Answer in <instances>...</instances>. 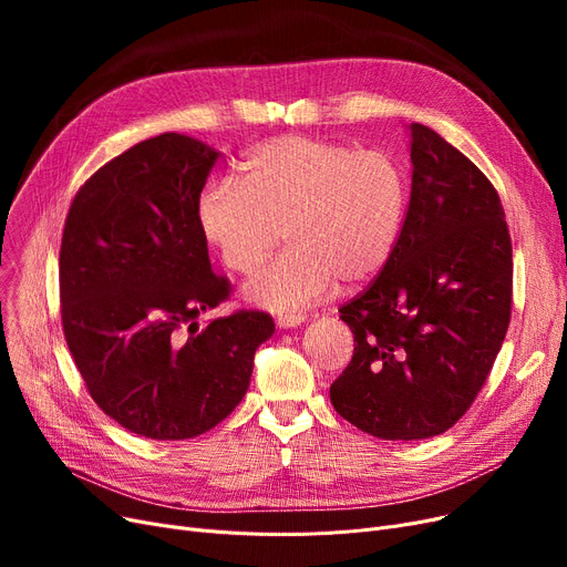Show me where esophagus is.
<instances>
[{
	"label": "esophagus",
	"instance_id": "obj_1",
	"mask_svg": "<svg viewBox=\"0 0 567 567\" xmlns=\"http://www.w3.org/2000/svg\"><path fill=\"white\" fill-rule=\"evenodd\" d=\"M306 321V315H280L276 323L280 329H291V326H301Z\"/></svg>",
	"mask_w": 567,
	"mask_h": 567
}]
</instances>
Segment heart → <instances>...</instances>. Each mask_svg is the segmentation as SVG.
I'll use <instances>...</instances> for the list:
<instances>
[{
  "instance_id": "obj_1",
  "label": "heart",
  "mask_w": 567,
  "mask_h": 567,
  "mask_svg": "<svg viewBox=\"0 0 567 567\" xmlns=\"http://www.w3.org/2000/svg\"><path fill=\"white\" fill-rule=\"evenodd\" d=\"M400 163L331 140L280 135L238 163V186L206 184L197 223L229 274L252 276L282 238L287 250L248 285L266 310L293 312L336 282L372 280L391 259L406 218Z\"/></svg>"
}]
</instances>
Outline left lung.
Returning <instances> with one entry per match:
<instances>
[{"instance_id": "obj_1", "label": "left lung", "mask_w": 567, "mask_h": 567, "mask_svg": "<svg viewBox=\"0 0 567 567\" xmlns=\"http://www.w3.org/2000/svg\"><path fill=\"white\" fill-rule=\"evenodd\" d=\"M411 199L381 274L340 319L353 355L336 411L377 439L451 430L485 385L513 310V244L489 178L432 128L411 124Z\"/></svg>"}]
</instances>
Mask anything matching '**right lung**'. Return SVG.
Here are the masks:
<instances>
[{"mask_svg": "<svg viewBox=\"0 0 567 567\" xmlns=\"http://www.w3.org/2000/svg\"><path fill=\"white\" fill-rule=\"evenodd\" d=\"M218 154L163 133L112 158L75 193L59 250V303L75 368L112 421L156 441L193 439L244 400L271 315L236 310L197 223Z\"/></svg>", "mask_w": 567, "mask_h": 567, "instance_id": "add662e5", "label": "right lung"}]
</instances>
